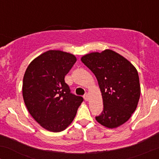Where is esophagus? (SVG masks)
Listing matches in <instances>:
<instances>
[{
    "label": "esophagus",
    "instance_id": "34e87169",
    "mask_svg": "<svg viewBox=\"0 0 159 159\" xmlns=\"http://www.w3.org/2000/svg\"><path fill=\"white\" fill-rule=\"evenodd\" d=\"M84 98L85 101H87L89 99V95L88 93H85L84 96Z\"/></svg>",
    "mask_w": 159,
    "mask_h": 159
}]
</instances>
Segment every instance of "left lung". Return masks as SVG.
I'll return each instance as SVG.
<instances>
[{
  "instance_id": "8db88e82",
  "label": "left lung",
  "mask_w": 159,
  "mask_h": 159,
  "mask_svg": "<svg viewBox=\"0 0 159 159\" xmlns=\"http://www.w3.org/2000/svg\"><path fill=\"white\" fill-rule=\"evenodd\" d=\"M97 78L103 98V111L96 116L101 125L114 129L125 123L136 110L140 95L135 67L118 53L107 49L81 57Z\"/></svg>"
}]
</instances>
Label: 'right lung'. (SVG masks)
Masks as SVG:
<instances>
[{
    "instance_id": "right-lung-1",
    "label": "right lung",
    "mask_w": 159,
    "mask_h": 159,
    "mask_svg": "<svg viewBox=\"0 0 159 159\" xmlns=\"http://www.w3.org/2000/svg\"><path fill=\"white\" fill-rule=\"evenodd\" d=\"M73 54L50 50L29 64L22 94L29 113L47 130L59 132L73 121L84 98L71 93L64 78L75 63Z\"/></svg>"
}]
</instances>
